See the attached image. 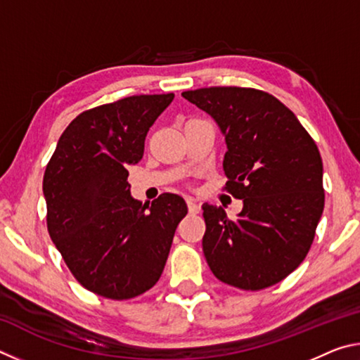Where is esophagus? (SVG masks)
Masks as SVG:
<instances>
[{
  "label": "esophagus",
  "instance_id": "esophagus-1",
  "mask_svg": "<svg viewBox=\"0 0 360 360\" xmlns=\"http://www.w3.org/2000/svg\"><path fill=\"white\" fill-rule=\"evenodd\" d=\"M186 202H187L188 212H191V214H198V212H200V205L197 203V200L192 198V197H187Z\"/></svg>",
  "mask_w": 360,
  "mask_h": 360
}]
</instances>
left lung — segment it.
Segmentation results:
<instances>
[{
	"label": "left lung",
	"mask_w": 360,
	"mask_h": 360,
	"mask_svg": "<svg viewBox=\"0 0 360 360\" xmlns=\"http://www.w3.org/2000/svg\"><path fill=\"white\" fill-rule=\"evenodd\" d=\"M225 138L227 191L243 200L235 221L205 203L206 262L222 283L260 290L290 275L311 248L324 210L322 158L295 114L255 89L182 92Z\"/></svg>",
	"instance_id": "8db88e82"
}]
</instances>
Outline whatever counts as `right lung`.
<instances>
[{
    "label": "right lung",
    "instance_id": "obj_1",
    "mask_svg": "<svg viewBox=\"0 0 360 360\" xmlns=\"http://www.w3.org/2000/svg\"><path fill=\"white\" fill-rule=\"evenodd\" d=\"M174 95H136L79 114L47 163L42 192L49 235L85 289L112 300L144 294L160 278L184 198L131 197L130 165Z\"/></svg>",
    "mask_w": 360,
    "mask_h": 360
}]
</instances>
